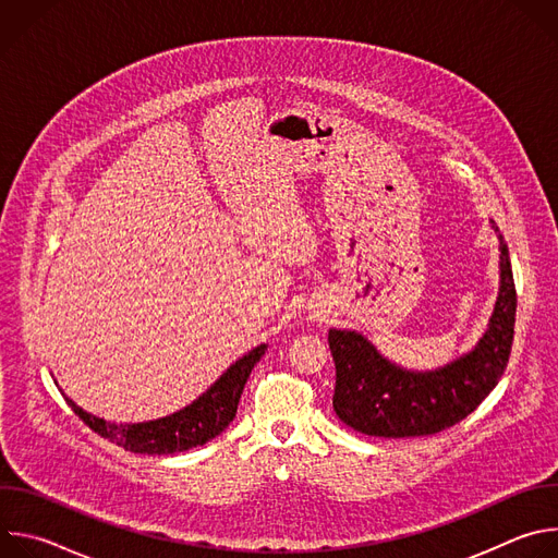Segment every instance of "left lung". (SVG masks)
<instances>
[{
  "label": "left lung",
  "mask_w": 558,
  "mask_h": 558,
  "mask_svg": "<svg viewBox=\"0 0 558 558\" xmlns=\"http://www.w3.org/2000/svg\"><path fill=\"white\" fill-rule=\"evenodd\" d=\"M499 252V295L484 336L439 368L411 371L381 355L364 333L329 329L333 409L347 426L373 437H424L454 426L486 400L508 366L517 315L512 265L501 233Z\"/></svg>",
  "instance_id": "8db88e82"
}]
</instances>
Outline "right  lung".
<instances>
[{"label":"right lung","mask_w":558,"mask_h":558,"mask_svg":"<svg viewBox=\"0 0 558 558\" xmlns=\"http://www.w3.org/2000/svg\"><path fill=\"white\" fill-rule=\"evenodd\" d=\"M265 351L267 344H258L247 355L235 360L192 404L172 415L149 422L112 424L76 407L63 390L61 395L78 420L104 439L138 454H174L207 444L233 422L252 368L260 362Z\"/></svg>","instance_id":"1"}]
</instances>
